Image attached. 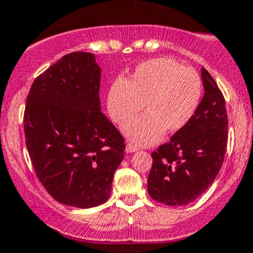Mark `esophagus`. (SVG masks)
I'll return each instance as SVG.
<instances>
[{"mask_svg":"<svg viewBox=\"0 0 253 253\" xmlns=\"http://www.w3.org/2000/svg\"><path fill=\"white\" fill-rule=\"evenodd\" d=\"M137 150L138 147L136 145H133V143H127L126 145V152H135Z\"/></svg>","mask_w":253,"mask_h":253,"instance_id":"34e87169","label":"esophagus"}]
</instances>
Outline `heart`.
Here are the masks:
<instances>
[{
	"label": "heart",
	"mask_w": 253,
	"mask_h": 253,
	"mask_svg": "<svg viewBox=\"0 0 253 253\" xmlns=\"http://www.w3.org/2000/svg\"><path fill=\"white\" fill-rule=\"evenodd\" d=\"M203 85L199 74L170 58H156L136 67L129 79L118 78L107 95L111 118L125 126L144 103L145 115L125 127L140 145H151L164 132L175 133L192 121L199 107Z\"/></svg>",
	"instance_id": "1"
}]
</instances>
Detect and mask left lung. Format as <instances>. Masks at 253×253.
<instances>
[{
  "mask_svg": "<svg viewBox=\"0 0 253 253\" xmlns=\"http://www.w3.org/2000/svg\"><path fill=\"white\" fill-rule=\"evenodd\" d=\"M204 95L192 121L154 151L147 192L166 206H186L206 192L222 168L228 118L226 101L213 77L202 68Z\"/></svg>",
  "mask_w": 253,
  "mask_h": 253,
  "instance_id": "1",
  "label": "left lung"
}]
</instances>
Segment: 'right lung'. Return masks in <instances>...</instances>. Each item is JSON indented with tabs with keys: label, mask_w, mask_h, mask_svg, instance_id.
<instances>
[{
	"label": "right lung",
	"mask_w": 253,
	"mask_h": 253,
	"mask_svg": "<svg viewBox=\"0 0 253 253\" xmlns=\"http://www.w3.org/2000/svg\"><path fill=\"white\" fill-rule=\"evenodd\" d=\"M99 83L94 54L74 51L40 74L27 95L24 129L34 170L65 206L104 203L124 160V137L101 112Z\"/></svg>",
	"instance_id": "right-lung-1"
}]
</instances>
